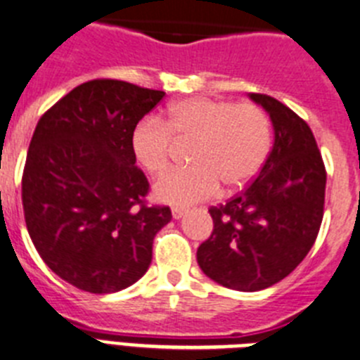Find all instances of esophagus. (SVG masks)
<instances>
[{
	"instance_id": "34e87169",
	"label": "esophagus",
	"mask_w": 360,
	"mask_h": 360,
	"mask_svg": "<svg viewBox=\"0 0 360 360\" xmlns=\"http://www.w3.org/2000/svg\"><path fill=\"white\" fill-rule=\"evenodd\" d=\"M184 213H186V210H183V208H174L172 210V217L176 220H179L181 217H184Z\"/></svg>"
}]
</instances>
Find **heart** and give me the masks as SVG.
Returning a JSON list of instances; mask_svg holds the SVG:
<instances>
[{"label": "heart", "instance_id": "1", "mask_svg": "<svg viewBox=\"0 0 360 360\" xmlns=\"http://www.w3.org/2000/svg\"><path fill=\"white\" fill-rule=\"evenodd\" d=\"M176 145H192V168L161 177L152 195L184 208L215 195L220 186L240 190L257 176L271 150V122L255 103L186 98L172 103L163 122L143 118L131 132L132 156L152 176L167 170Z\"/></svg>", "mask_w": 360, "mask_h": 360}]
</instances>
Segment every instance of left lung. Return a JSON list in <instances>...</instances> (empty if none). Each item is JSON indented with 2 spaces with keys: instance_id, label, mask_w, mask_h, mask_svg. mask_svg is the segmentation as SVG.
<instances>
[{
  "instance_id": "1",
  "label": "left lung",
  "mask_w": 360,
  "mask_h": 360,
  "mask_svg": "<svg viewBox=\"0 0 360 360\" xmlns=\"http://www.w3.org/2000/svg\"><path fill=\"white\" fill-rule=\"evenodd\" d=\"M249 98L271 118L273 148L240 195L210 208L213 233L197 249L206 276L242 292L267 289L303 262L319 233L326 186L309 125L273 96Z\"/></svg>"
}]
</instances>
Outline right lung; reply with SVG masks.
Wrapping results in <instances>:
<instances>
[{"instance_id": "add662e5", "label": "right lung", "mask_w": 360, "mask_h": 360, "mask_svg": "<svg viewBox=\"0 0 360 360\" xmlns=\"http://www.w3.org/2000/svg\"><path fill=\"white\" fill-rule=\"evenodd\" d=\"M163 96L89 80L35 127L22 172L25 222L44 264L77 289L111 294L136 283L172 219L168 206H145L148 181L131 150L132 129Z\"/></svg>"}]
</instances>
